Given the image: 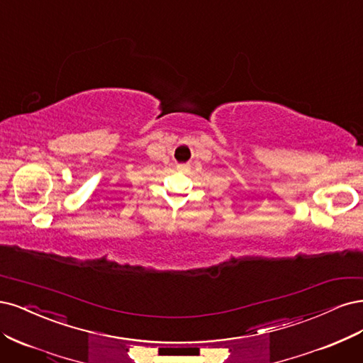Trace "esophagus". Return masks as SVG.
Returning <instances> with one entry per match:
<instances>
[{
	"label": "esophagus",
	"mask_w": 363,
	"mask_h": 363,
	"mask_svg": "<svg viewBox=\"0 0 363 363\" xmlns=\"http://www.w3.org/2000/svg\"><path fill=\"white\" fill-rule=\"evenodd\" d=\"M179 169H184V166H179Z\"/></svg>",
	"instance_id": "1"
}]
</instances>
